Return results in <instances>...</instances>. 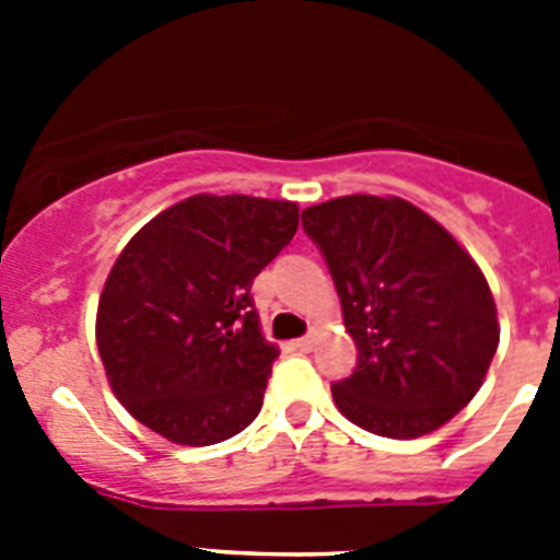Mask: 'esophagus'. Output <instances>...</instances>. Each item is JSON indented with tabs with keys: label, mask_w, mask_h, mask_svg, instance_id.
I'll list each match as a JSON object with an SVG mask.
<instances>
[{
	"label": "esophagus",
	"mask_w": 560,
	"mask_h": 560,
	"mask_svg": "<svg viewBox=\"0 0 560 560\" xmlns=\"http://www.w3.org/2000/svg\"><path fill=\"white\" fill-rule=\"evenodd\" d=\"M314 341H316L314 334H308V336H303V339H296V341H294V348H296V350H303V353H308V350L314 348Z\"/></svg>",
	"instance_id": "1"
}]
</instances>
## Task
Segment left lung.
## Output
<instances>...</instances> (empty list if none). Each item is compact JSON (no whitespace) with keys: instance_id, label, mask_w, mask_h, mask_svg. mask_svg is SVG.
<instances>
[{"instance_id":"8db88e82","label":"left lung","mask_w":560,"mask_h":560,"mask_svg":"<svg viewBox=\"0 0 560 560\" xmlns=\"http://www.w3.org/2000/svg\"><path fill=\"white\" fill-rule=\"evenodd\" d=\"M345 328L359 350L336 407L350 423L409 440L454 418L479 393L499 345L488 280L432 215L398 196H341L303 210Z\"/></svg>"}]
</instances>
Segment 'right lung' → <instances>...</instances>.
<instances>
[{
  "instance_id": "obj_1",
  "label": "right lung",
  "mask_w": 560,
  "mask_h": 560,
  "mask_svg": "<svg viewBox=\"0 0 560 560\" xmlns=\"http://www.w3.org/2000/svg\"><path fill=\"white\" fill-rule=\"evenodd\" d=\"M296 224L294 201L199 192L128 241L95 334L114 395L142 427L212 446L257 418L280 350L260 334L249 289Z\"/></svg>"
}]
</instances>
